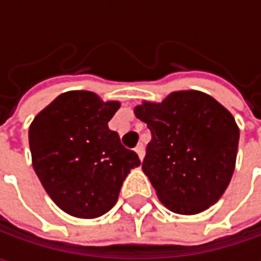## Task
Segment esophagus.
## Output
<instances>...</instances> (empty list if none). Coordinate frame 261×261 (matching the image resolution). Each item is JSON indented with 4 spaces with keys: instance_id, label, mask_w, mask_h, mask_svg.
<instances>
[{
    "instance_id": "34e87169",
    "label": "esophagus",
    "mask_w": 261,
    "mask_h": 261,
    "mask_svg": "<svg viewBox=\"0 0 261 261\" xmlns=\"http://www.w3.org/2000/svg\"><path fill=\"white\" fill-rule=\"evenodd\" d=\"M135 152L138 154V156H139V160L142 161V160H144V152H145V151H144V145H142V144H138V146L135 148Z\"/></svg>"
}]
</instances>
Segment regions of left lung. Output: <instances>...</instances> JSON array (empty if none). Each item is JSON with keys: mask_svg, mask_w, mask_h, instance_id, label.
<instances>
[{"mask_svg": "<svg viewBox=\"0 0 261 261\" xmlns=\"http://www.w3.org/2000/svg\"><path fill=\"white\" fill-rule=\"evenodd\" d=\"M134 112L152 134L142 170L161 203L180 215L215 205L236 170L234 116L197 90L173 91L161 103L144 100Z\"/></svg>", "mask_w": 261, "mask_h": 261, "instance_id": "8db88e82", "label": "left lung"}]
</instances>
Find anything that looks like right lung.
Masks as SVG:
<instances>
[{"label": "right lung", "mask_w": 261, "mask_h": 261, "mask_svg": "<svg viewBox=\"0 0 261 261\" xmlns=\"http://www.w3.org/2000/svg\"><path fill=\"white\" fill-rule=\"evenodd\" d=\"M120 101L93 91H66L40 110L29 127L32 164L50 199L68 215L93 219L117 202L141 161L120 144L109 122Z\"/></svg>", "instance_id": "obj_1"}]
</instances>
